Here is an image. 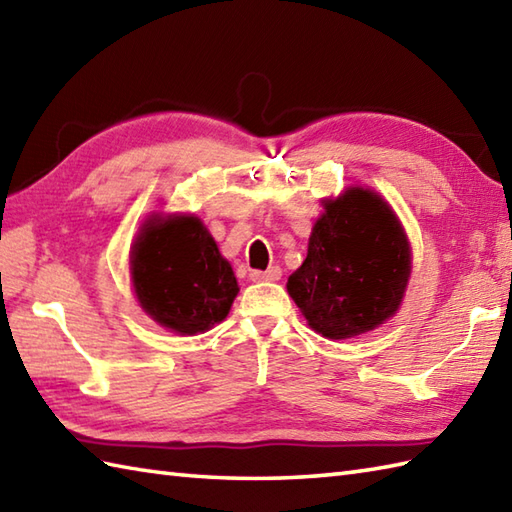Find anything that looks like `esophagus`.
Masks as SVG:
<instances>
[{
  "instance_id": "34e87169",
  "label": "esophagus",
  "mask_w": 512,
  "mask_h": 512,
  "mask_svg": "<svg viewBox=\"0 0 512 512\" xmlns=\"http://www.w3.org/2000/svg\"><path fill=\"white\" fill-rule=\"evenodd\" d=\"M281 277L279 266H270L268 270H250V279L253 281H277Z\"/></svg>"
}]
</instances>
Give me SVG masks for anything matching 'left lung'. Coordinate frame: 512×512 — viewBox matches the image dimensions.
<instances>
[{"mask_svg":"<svg viewBox=\"0 0 512 512\" xmlns=\"http://www.w3.org/2000/svg\"><path fill=\"white\" fill-rule=\"evenodd\" d=\"M288 292L308 325L341 341L394 317L411 275L405 228L378 193L352 187L323 202Z\"/></svg>","mask_w":512,"mask_h":512,"instance_id":"left-lung-1","label":"left lung"}]
</instances>
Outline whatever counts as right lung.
Wrapping results in <instances>:
<instances>
[{
    "label": "right lung",
    "instance_id": "obj_1",
    "mask_svg": "<svg viewBox=\"0 0 512 512\" xmlns=\"http://www.w3.org/2000/svg\"><path fill=\"white\" fill-rule=\"evenodd\" d=\"M129 270L140 308L182 336L224 321L239 292L231 264L195 215H151L132 244Z\"/></svg>",
    "mask_w": 512,
    "mask_h": 512
}]
</instances>
